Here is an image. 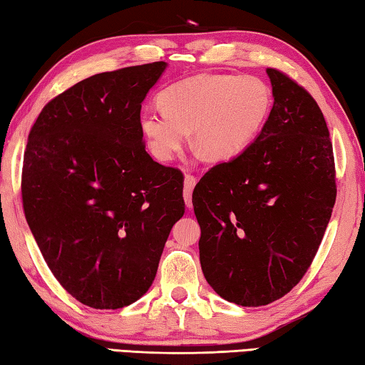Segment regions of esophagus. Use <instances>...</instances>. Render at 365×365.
<instances>
[{
    "label": "esophagus",
    "mask_w": 365,
    "mask_h": 365,
    "mask_svg": "<svg viewBox=\"0 0 365 365\" xmlns=\"http://www.w3.org/2000/svg\"><path fill=\"white\" fill-rule=\"evenodd\" d=\"M196 185V178L193 175H185L183 178V197H185V205H187L188 209L193 207V202H191V191H193Z\"/></svg>",
    "instance_id": "34e87169"
}]
</instances>
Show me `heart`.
<instances>
[{
  "instance_id": "obj_1",
  "label": "heart",
  "mask_w": 365,
  "mask_h": 365,
  "mask_svg": "<svg viewBox=\"0 0 365 365\" xmlns=\"http://www.w3.org/2000/svg\"><path fill=\"white\" fill-rule=\"evenodd\" d=\"M159 110L140 115V130L148 150L169 163L182 150L188 132L211 159L242 154L261 133L274 98L261 78L225 73H201L160 91Z\"/></svg>"
}]
</instances>
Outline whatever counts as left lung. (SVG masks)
Masks as SVG:
<instances>
[{
    "label": "left lung",
    "instance_id": "left-lung-1",
    "mask_svg": "<svg viewBox=\"0 0 365 365\" xmlns=\"http://www.w3.org/2000/svg\"><path fill=\"white\" fill-rule=\"evenodd\" d=\"M274 106L250 148L214 165L193 191L200 262L238 306H265L298 285L335 205L330 133L314 98L267 69Z\"/></svg>",
    "mask_w": 365,
    "mask_h": 365
}]
</instances>
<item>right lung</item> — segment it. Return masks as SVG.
Instances as JSON below:
<instances>
[{"label":"right lung","instance_id":"right-lung-1","mask_svg":"<svg viewBox=\"0 0 365 365\" xmlns=\"http://www.w3.org/2000/svg\"><path fill=\"white\" fill-rule=\"evenodd\" d=\"M168 63L82 80L49 101L29 133L27 224L67 293L95 309L140 299L185 212L183 175L153 160L141 103Z\"/></svg>","mask_w":365,"mask_h":365}]
</instances>
